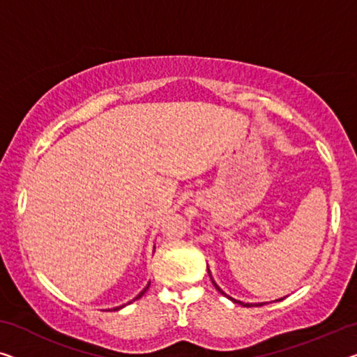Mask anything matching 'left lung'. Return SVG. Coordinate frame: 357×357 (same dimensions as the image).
<instances>
[{
    "label": "left lung",
    "mask_w": 357,
    "mask_h": 357,
    "mask_svg": "<svg viewBox=\"0 0 357 357\" xmlns=\"http://www.w3.org/2000/svg\"><path fill=\"white\" fill-rule=\"evenodd\" d=\"M208 274H210V278H211V273H210V269H208ZM211 282H213V285H215V289L220 291L221 295H225V296H227L229 298L231 301H234V303H237V305H242V306H247V307H250V306H261V305H266V303H243V301H238V300H236V298H232V296H229L227 294H225V291H222L220 287L216 285V282L213 280V278H211ZM280 300H284V298H279V300H275V301H280Z\"/></svg>",
    "instance_id": "left-lung-1"
}]
</instances>
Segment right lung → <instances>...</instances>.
<instances>
[{
  "instance_id": "right-lung-1",
  "label": "right lung",
  "mask_w": 357,
  "mask_h": 357,
  "mask_svg": "<svg viewBox=\"0 0 357 357\" xmlns=\"http://www.w3.org/2000/svg\"><path fill=\"white\" fill-rule=\"evenodd\" d=\"M149 285H151V282H149V284H147V287H146V289H144V290H142V291H141V294H139V295H137V296H136V298H135V300H137V298H141V296H142V295H144V294H146V290H147V289H149ZM135 300H132V301H135ZM130 303H131V301H130ZM123 306H125V305H123ZM123 306H119V307H114V310H112V311H119V310H121V307H123Z\"/></svg>"
}]
</instances>
